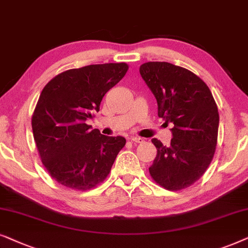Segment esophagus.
<instances>
[{"label": "esophagus", "instance_id": "34e87169", "mask_svg": "<svg viewBox=\"0 0 248 248\" xmlns=\"http://www.w3.org/2000/svg\"><path fill=\"white\" fill-rule=\"evenodd\" d=\"M130 140L135 144H140V143H143V141H144L143 138H140V137H131Z\"/></svg>", "mask_w": 248, "mask_h": 248}]
</instances>
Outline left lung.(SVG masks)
Wrapping results in <instances>:
<instances>
[{"instance_id":"left-lung-1","label":"left lung","mask_w":248,"mask_h":248,"mask_svg":"<svg viewBox=\"0 0 248 248\" xmlns=\"http://www.w3.org/2000/svg\"><path fill=\"white\" fill-rule=\"evenodd\" d=\"M157 102V114L172 124L169 146L152 140L156 156L150 173L168 190L190 186L205 172L216 152L219 112L210 88L200 77L169 62H146L140 68Z\"/></svg>"}]
</instances>
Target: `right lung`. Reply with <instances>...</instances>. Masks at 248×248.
Returning a JSON list of instances; mask_svg holds the SVG:
<instances>
[{
    "mask_svg": "<svg viewBox=\"0 0 248 248\" xmlns=\"http://www.w3.org/2000/svg\"><path fill=\"white\" fill-rule=\"evenodd\" d=\"M126 63L91 64L58 75L43 88L31 118L42 162L53 179L78 190L102 183L126 144L86 124L102 98L124 78Z\"/></svg>",
    "mask_w": 248,
    "mask_h": 248,
    "instance_id": "right-lung-1",
    "label": "right lung"
}]
</instances>
